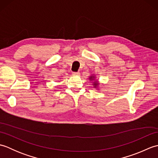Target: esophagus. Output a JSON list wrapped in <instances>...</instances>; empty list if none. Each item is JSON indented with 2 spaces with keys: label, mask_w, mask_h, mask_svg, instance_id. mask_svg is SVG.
Here are the masks:
<instances>
[{
  "label": "esophagus",
  "mask_w": 158,
  "mask_h": 158,
  "mask_svg": "<svg viewBox=\"0 0 158 158\" xmlns=\"http://www.w3.org/2000/svg\"><path fill=\"white\" fill-rule=\"evenodd\" d=\"M72 75L74 76H77V75H79V72H73Z\"/></svg>",
  "instance_id": "esophagus-1"
}]
</instances>
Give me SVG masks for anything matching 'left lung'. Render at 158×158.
Returning a JSON list of instances; mask_svg holds the SVG:
<instances>
[{
    "instance_id": "1",
    "label": "left lung",
    "mask_w": 158,
    "mask_h": 158,
    "mask_svg": "<svg viewBox=\"0 0 158 158\" xmlns=\"http://www.w3.org/2000/svg\"><path fill=\"white\" fill-rule=\"evenodd\" d=\"M94 85H97V83H94Z\"/></svg>"
}]
</instances>
